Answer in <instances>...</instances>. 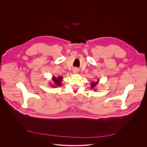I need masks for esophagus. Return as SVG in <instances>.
<instances>
[{
  "label": "esophagus",
  "mask_w": 147,
  "mask_h": 147,
  "mask_svg": "<svg viewBox=\"0 0 147 147\" xmlns=\"http://www.w3.org/2000/svg\"><path fill=\"white\" fill-rule=\"evenodd\" d=\"M78 72V70L77 69H74L73 70V73H77Z\"/></svg>",
  "instance_id": "obj_1"
}]
</instances>
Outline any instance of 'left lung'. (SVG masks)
Instances as JSON below:
<instances>
[{
    "mask_svg": "<svg viewBox=\"0 0 147 147\" xmlns=\"http://www.w3.org/2000/svg\"><path fill=\"white\" fill-rule=\"evenodd\" d=\"M99 83V80H98L96 82H91V87L94 89V91H95L96 89H95V88L96 87V86Z\"/></svg>",
    "mask_w": 147,
    "mask_h": 147,
    "instance_id": "8db88e82",
    "label": "left lung"
}]
</instances>
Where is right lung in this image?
<instances>
[{"mask_svg": "<svg viewBox=\"0 0 147 147\" xmlns=\"http://www.w3.org/2000/svg\"><path fill=\"white\" fill-rule=\"evenodd\" d=\"M52 84H51V87L52 88H56L57 87H60L61 86V81H63V77L61 76H59L57 77H56L55 76H53L52 78Z\"/></svg>", "mask_w": 147, "mask_h": 147, "instance_id": "add662e5", "label": "right lung"}]
</instances>
